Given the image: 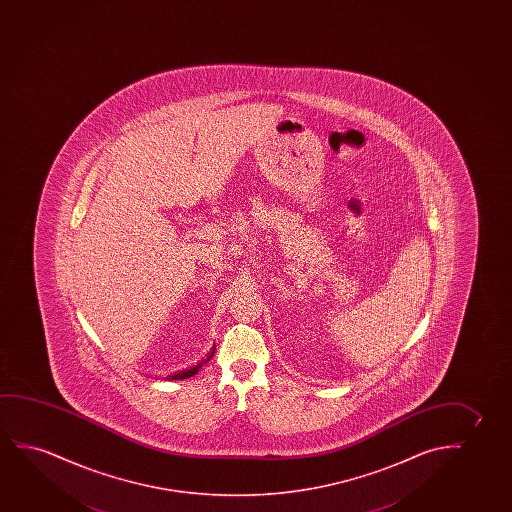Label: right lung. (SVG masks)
Wrapping results in <instances>:
<instances>
[{
	"instance_id": "right-lung-1",
	"label": "right lung",
	"mask_w": 512,
	"mask_h": 512,
	"mask_svg": "<svg viewBox=\"0 0 512 512\" xmlns=\"http://www.w3.org/2000/svg\"><path fill=\"white\" fill-rule=\"evenodd\" d=\"M215 346H211V350L208 351V355H206V358H203L199 364L194 365V367H190V369H185V371L175 372V374H171V376H168V379H187L190 378V376H194V374H197L199 372V369L203 367L210 358H213V355H215Z\"/></svg>"
}]
</instances>
